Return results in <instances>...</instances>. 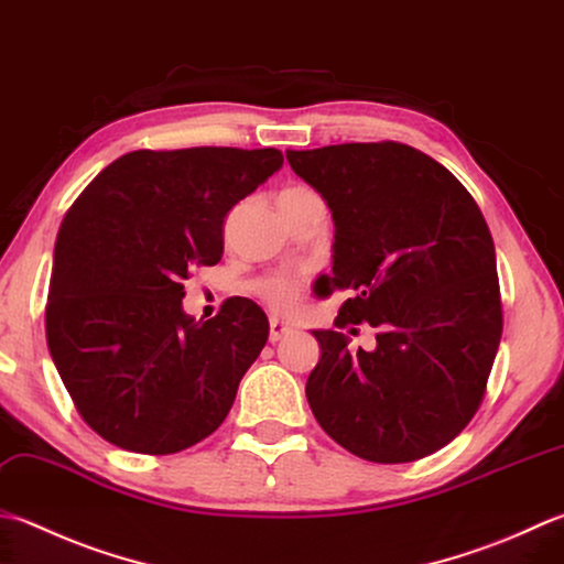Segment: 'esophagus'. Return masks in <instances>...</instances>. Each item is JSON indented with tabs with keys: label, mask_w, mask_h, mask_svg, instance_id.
<instances>
[{
	"label": "esophagus",
	"mask_w": 564,
	"mask_h": 564,
	"mask_svg": "<svg viewBox=\"0 0 564 564\" xmlns=\"http://www.w3.org/2000/svg\"><path fill=\"white\" fill-rule=\"evenodd\" d=\"M291 335V325L283 323L281 317H271V329H269V339L271 341H281L283 337Z\"/></svg>",
	"instance_id": "1"
}]
</instances>
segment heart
Masks as SVG:
<instances>
[{
    "label": "heart",
    "instance_id": "obj_1",
    "mask_svg": "<svg viewBox=\"0 0 564 564\" xmlns=\"http://www.w3.org/2000/svg\"><path fill=\"white\" fill-rule=\"evenodd\" d=\"M259 293L275 307L289 305L295 297V283L285 279H267L259 283Z\"/></svg>",
    "mask_w": 564,
    "mask_h": 564
}]
</instances>
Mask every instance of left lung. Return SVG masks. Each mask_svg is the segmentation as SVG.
I'll return each instance as SVG.
<instances>
[{"label": "left lung", "mask_w": 564, "mask_h": 564, "mask_svg": "<svg viewBox=\"0 0 564 564\" xmlns=\"http://www.w3.org/2000/svg\"><path fill=\"white\" fill-rule=\"evenodd\" d=\"M335 223L333 273L315 295L351 291L335 327H380L378 349L349 352L313 329L319 361L305 395L319 427L351 455L399 465L452 443L477 413L501 341L496 251L455 175L405 143L285 151Z\"/></svg>", "instance_id": "1"}]
</instances>
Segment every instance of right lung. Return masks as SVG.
<instances>
[{
  "label": "right lung",
  "mask_w": 564,
  "mask_h": 564,
  "mask_svg": "<svg viewBox=\"0 0 564 564\" xmlns=\"http://www.w3.org/2000/svg\"><path fill=\"white\" fill-rule=\"evenodd\" d=\"M281 165L275 149L131 151L65 213L46 339L77 413L107 443L173 455L223 425L269 319L247 297L195 319L183 281L223 259L227 213Z\"/></svg>",
  "instance_id": "add662e5"
}]
</instances>
